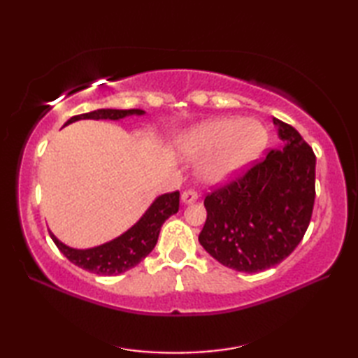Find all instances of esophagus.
I'll list each match as a JSON object with an SVG mask.
<instances>
[{
    "label": "esophagus",
    "instance_id": "34e87169",
    "mask_svg": "<svg viewBox=\"0 0 358 358\" xmlns=\"http://www.w3.org/2000/svg\"><path fill=\"white\" fill-rule=\"evenodd\" d=\"M199 200V195H196L195 191H185L181 194V203L183 204H192Z\"/></svg>",
    "mask_w": 358,
    "mask_h": 358
}]
</instances>
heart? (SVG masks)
Instances as JSON below:
<instances>
[{
    "instance_id": "1",
    "label": "heart",
    "mask_w": 358,
    "mask_h": 358,
    "mask_svg": "<svg viewBox=\"0 0 358 358\" xmlns=\"http://www.w3.org/2000/svg\"><path fill=\"white\" fill-rule=\"evenodd\" d=\"M269 143L268 129L257 120L224 117L208 120L180 136L178 150L196 167L201 183L218 187L240 178Z\"/></svg>"
}]
</instances>
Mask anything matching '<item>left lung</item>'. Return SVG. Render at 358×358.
Here are the masks:
<instances>
[{
    "label": "left lung",
    "mask_w": 358,
    "mask_h": 358,
    "mask_svg": "<svg viewBox=\"0 0 358 358\" xmlns=\"http://www.w3.org/2000/svg\"><path fill=\"white\" fill-rule=\"evenodd\" d=\"M280 140L262 163L204 200L199 241L217 262L238 272L273 268L299 246L315 199V155L301 135L272 118Z\"/></svg>",
    "instance_id": "1"
}]
</instances>
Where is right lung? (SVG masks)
Segmentation results:
<instances>
[{"label": "right lung", "instance_id": "add662e5", "mask_svg": "<svg viewBox=\"0 0 358 358\" xmlns=\"http://www.w3.org/2000/svg\"><path fill=\"white\" fill-rule=\"evenodd\" d=\"M141 109H96L89 113H81L67 120L64 126L72 124L80 120H112L120 121L129 117L144 115ZM180 208V192L163 194L150 203V206L141 215L134 226L129 227L118 237L106 241L100 246L77 249L64 245L55 234L49 231L50 238L67 260L77 264L78 268L86 269L98 275H118L129 269L135 268L143 258H146L152 249L155 248L159 229L171 215L177 214Z\"/></svg>", "mask_w": 358, "mask_h": 358}]
</instances>
